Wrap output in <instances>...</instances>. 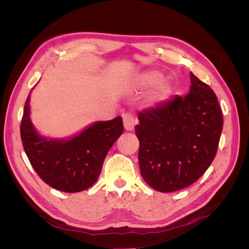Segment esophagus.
Wrapping results in <instances>:
<instances>
[{"label":"esophagus","instance_id":"obj_1","mask_svg":"<svg viewBox=\"0 0 249 249\" xmlns=\"http://www.w3.org/2000/svg\"><path fill=\"white\" fill-rule=\"evenodd\" d=\"M124 120V126L126 131H132L134 129L135 124H136V119H135L134 115L130 112H126L123 115Z\"/></svg>","mask_w":249,"mask_h":249}]
</instances>
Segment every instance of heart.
Masks as SVG:
<instances>
[{"label":"heart","mask_w":249,"mask_h":249,"mask_svg":"<svg viewBox=\"0 0 249 249\" xmlns=\"http://www.w3.org/2000/svg\"><path fill=\"white\" fill-rule=\"evenodd\" d=\"M160 79V73L157 71H148L141 74V76L138 78V85L142 87H147V86H152L154 85L158 80ZM171 91V86L169 84V82L167 81H160L158 82L153 88L152 91H150L147 101L150 104H156V103H160L164 101L165 99H167V96L169 95Z\"/></svg>","instance_id":"1"}]
</instances>
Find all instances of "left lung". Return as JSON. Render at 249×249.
Here are the masks:
<instances>
[{
  "instance_id": "obj_1",
  "label": "left lung",
  "mask_w": 249,
  "mask_h": 249,
  "mask_svg": "<svg viewBox=\"0 0 249 249\" xmlns=\"http://www.w3.org/2000/svg\"><path fill=\"white\" fill-rule=\"evenodd\" d=\"M190 92L177 95L138 114L135 133L143 179L160 192L192 185L213 162L223 117L217 96L190 73Z\"/></svg>"
}]
</instances>
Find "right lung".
Segmentation results:
<instances>
[{
	"mask_svg": "<svg viewBox=\"0 0 249 249\" xmlns=\"http://www.w3.org/2000/svg\"><path fill=\"white\" fill-rule=\"evenodd\" d=\"M29 102L30 93L20 123V137L37 175L59 191L74 193L88 189L99 178L109 149L124 132L122 117L95 123L69 140L48 139L35 131Z\"/></svg>",
	"mask_w": 249,
	"mask_h": 249,
	"instance_id": "obj_1",
	"label": "right lung"
}]
</instances>
